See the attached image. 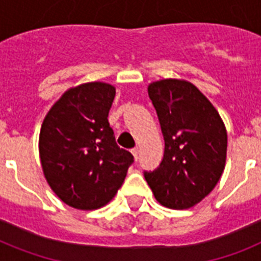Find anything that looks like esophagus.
<instances>
[{"mask_svg":"<svg viewBox=\"0 0 261 261\" xmlns=\"http://www.w3.org/2000/svg\"><path fill=\"white\" fill-rule=\"evenodd\" d=\"M131 153H133V155H134L135 160H138V155H139V149H138V147H134V149L131 150Z\"/></svg>","mask_w":261,"mask_h":261,"instance_id":"esophagus-1","label":"esophagus"}]
</instances>
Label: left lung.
Here are the masks:
<instances>
[{
  "label": "left lung",
  "mask_w": 261,
  "mask_h": 261,
  "mask_svg": "<svg viewBox=\"0 0 261 261\" xmlns=\"http://www.w3.org/2000/svg\"><path fill=\"white\" fill-rule=\"evenodd\" d=\"M165 141L164 159L145 172L163 206L184 210L214 190L226 163L227 133L208 98L184 80L167 79L147 88Z\"/></svg>",
  "instance_id": "left-lung-1"
}]
</instances>
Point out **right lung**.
<instances>
[{"instance_id": "obj_1", "label": "right lung", "mask_w": 261, "mask_h": 261, "mask_svg": "<svg viewBox=\"0 0 261 261\" xmlns=\"http://www.w3.org/2000/svg\"><path fill=\"white\" fill-rule=\"evenodd\" d=\"M115 93L110 84H81L66 90L43 120V173L55 195L74 208L106 206L134 161L130 151L116 145L108 123Z\"/></svg>"}]
</instances>
